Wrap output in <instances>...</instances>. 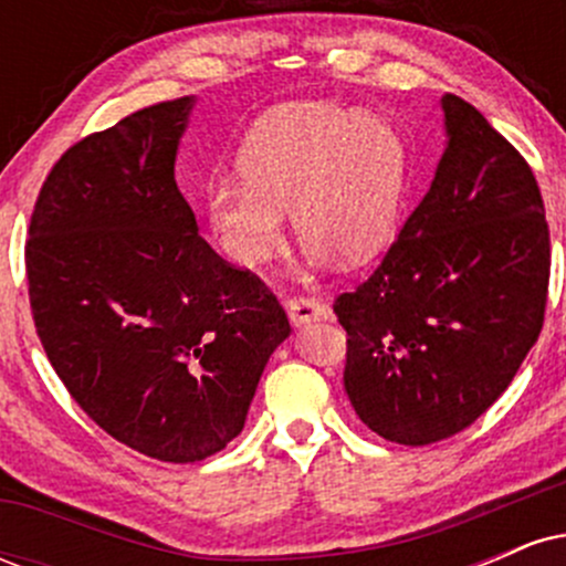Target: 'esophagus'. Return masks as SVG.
I'll return each mask as SVG.
<instances>
[{"label":"esophagus","mask_w":566,"mask_h":566,"mask_svg":"<svg viewBox=\"0 0 566 566\" xmlns=\"http://www.w3.org/2000/svg\"><path fill=\"white\" fill-rule=\"evenodd\" d=\"M284 308H287V316L290 322L295 324V327H301V324H308L314 319H324L327 316V305L322 301H316V297H308V295H292L284 301Z\"/></svg>","instance_id":"1"}]
</instances>
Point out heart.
Returning a JSON list of instances; mask_svg holds the SVG:
<instances>
[{
	"mask_svg": "<svg viewBox=\"0 0 566 566\" xmlns=\"http://www.w3.org/2000/svg\"><path fill=\"white\" fill-rule=\"evenodd\" d=\"M239 172L207 191V218L226 255L258 265L282 247L284 218L308 242L314 261L329 255L367 263L391 242L409 178L401 133L380 116L340 106H292L258 122Z\"/></svg>",
	"mask_w": 566,
	"mask_h": 566,
	"instance_id": "1",
	"label": "heart"
}]
</instances>
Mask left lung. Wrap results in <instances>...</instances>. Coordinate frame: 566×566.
I'll list each match as a JSON object with an SVG mask.
<instances>
[{
  "label": "left lung",
  "instance_id": "8db88e82",
  "mask_svg": "<svg viewBox=\"0 0 566 566\" xmlns=\"http://www.w3.org/2000/svg\"><path fill=\"white\" fill-rule=\"evenodd\" d=\"M450 143L378 269L333 311L343 386L396 444L469 428L509 388L543 329L551 233L527 159L463 97H441Z\"/></svg>",
  "mask_w": 566,
  "mask_h": 566
}]
</instances>
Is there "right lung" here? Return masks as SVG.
Wrapping results in <instances>:
<instances>
[{
	"mask_svg": "<svg viewBox=\"0 0 566 566\" xmlns=\"http://www.w3.org/2000/svg\"><path fill=\"white\" fill-rule=\"evenodd\" d=\"M191 97L90 133L44 178L25 239L31 316L71 399L108 437L197 463L244 428L290 322L261 276L197 233L175 151Z\"/></svg>",
	"mask_w": 566,
	"mask_h": 566,
	"instance_id": "add662e5",
	"label": "right lung"
}]
</instances>
